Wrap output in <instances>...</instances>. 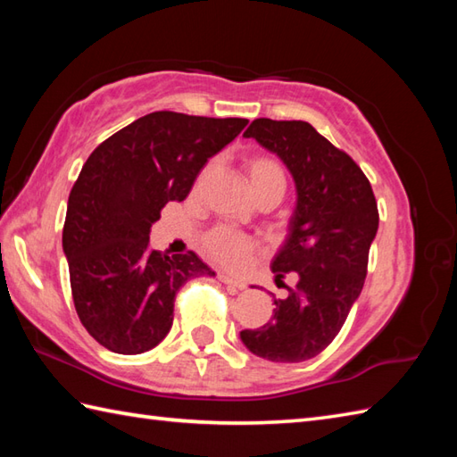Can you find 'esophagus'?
<instances>
[{
    "label": "esophagus",
    "mask_w": 457,
    "mask_h": 457,
    "mask_svg": "<svg viewBox=\"0 0 457 457\" xmlns=\"http://www.w3.org/2000/svg\"><path fill=\"white\" fill-rule=\"evenodd\" d=\"M220 280H221V283L226 285L229 290H234V293H236V290H241V288L245 287L244 280H237V278L228 277V275H220Z\"/></svg>",
    "instance_id": "34e87169"
}]
</instances>
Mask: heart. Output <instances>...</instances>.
I'll list each match as a JSON object with an SVG mask.
<instances>
[{"instance_id":"heart-1","label":"heart","mask_w":457,"mask_h":457,"mask_svg":"<svg viewBox=\"0 0 457 457\" xmlns=\"http://www.w3.org/2000/svg\"><path fill=\"white\" fill-rule=\"evenodd\" d=\"M251 188L261 200L265 196H285L287 190V172L285 167L277 159L269 154H251L244 162ZM204 253L213 263H218L231 270H244L249 267L255 255L263 251V245L253 236L244 231L231 229L226 226L210 229L202 239Z\"/></svg>"}]
</instances>
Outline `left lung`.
<instances>
[{
  "mask_svg": "<svg viewBox=\"0 0 457 457\" xmlns=\"http://www.w3.org/2000/svg\"><path fill=\"white\" fill-rule=\"evenodd\" d=\"M244 135L283 159L298 202L287 244L273 261L277 285L288 273L296 285L275 300L265 326L244 329L241 339L270 361H306L334 342L361 293L378 228L377 200L359 164L306 121L259 118Z\"/></svg>",
  "mask_w": 457,
  "mask_h": 457,
  "instance_id": "8db88e82",
  "label": "left lung"
}]
</instances>
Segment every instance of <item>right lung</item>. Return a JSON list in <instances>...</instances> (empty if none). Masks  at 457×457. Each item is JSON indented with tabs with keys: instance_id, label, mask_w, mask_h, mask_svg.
I'll use <instances>...</instances> for the list:
<instances>
[{
	"instance_id": "1",
	"label": "right lung",
	"mask_w": 457,
	"mask_h": 457,
	"mask_svg": "<svg viewBox=\"0 0 457 457\" xmlns=\"http://www.w3.org/2000/svg\"><path fill=\"white\" fill-rule=\"evenodd\" d=\"M245 125L244 118L153 112L84 162L68 196L62 247L76 314L105 349L149 352L169 334L180 287L213 275L192 251H154L149 231L167 202L187 198L204 164Z\"/></svg>"
}]
</instances>
